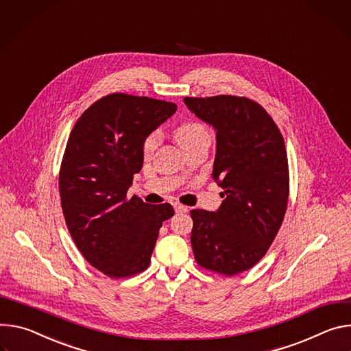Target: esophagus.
I'll list each match as a JSON object with an SVG mask.
<instances>
[{"instance_id": "esophagus-1", "label": "esophagus", "mask_w": 351, "mask_h": 351, "mask_svg": "<svg viewBox=\"0 0 351 351\" xmlns=\"http://www.w3.org/2000/svg\"><path fill=\"white\" fill-rule=\"evenodd\" d=\"M174 210L177 212V213H184V212H188V208L186 206H184V205H181V204H174Z\"/></svg>"}]
</instances>
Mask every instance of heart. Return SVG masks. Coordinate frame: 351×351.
I'll return each mask as SVG.
<instances>
[{
	"label": "heart",
	"instance_id": "b5f03b06",
	"mask_svg": "<svg viewBox=\"0 0 351 351\" xmlns=\"http://www.w3.org/2000/svg\"><path fill=\"white\" fill-rule=\"evenodd\" d=\"M205 132H208V131L202 124L195 123V121H189V123H184V124H181L180 127L176 128L174 138L181 146H185L188 142H191L192 139H195L197 136H199ZM158 139H159L158 134H150L145 139L143 147H142L145 158H149V156L153 153L156 146H158Z\"/></svg>",
	"mask_w": 351,
	"mask_h": 351
}]
</instances>
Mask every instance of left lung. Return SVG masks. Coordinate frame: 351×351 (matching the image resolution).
<instances>
[{
  "label": "left lung",
  "instance_id": "1",
  "mask_svg": "<svg viewBox=\"0 0 351 351\" xmlns=\"http://www.w3.org/2000/svg\"><path fill=\"white\" fill-rule=\"evenodd\" d=\"M184 103L216 131L212 177L224 189L216 212L191 210L192 251L199 266L234 276L262 259L283 223L289 201L285 139L251 99L220 95Z\"/></svg>",
  "mask_w": 351,
  "mask_h": 351
}]
</instances>
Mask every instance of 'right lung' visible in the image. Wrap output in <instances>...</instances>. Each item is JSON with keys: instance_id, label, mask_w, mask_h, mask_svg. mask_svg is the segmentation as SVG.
Instances as JSON below:
<instances>
[{"instance_id": "1", "label": "right lung", "mask_w": 351, "mask_h": 351, "mask_svg": "<svg viewBox=\"0 0 351 351\" xmlns=\"http://www.w3.org/2000/svg\"><path fill=\"white\" fill-rule=\"evenodd\" d=\"M177 110L170 101L112 93L73 125L60 169V197L69 234L84 258L112 279L147 269L170 204L127 198L143 166V142Z\"/></svg>"}]
</instances>
